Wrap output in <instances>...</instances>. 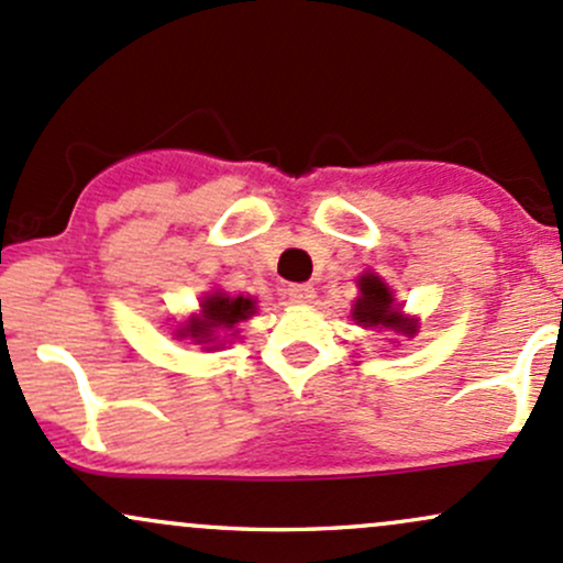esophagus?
Listing matches in <instances>:
<instances>
[{"label":"esophagus","mask_w":563,"mask_h":563,"mask_svg":"<svg viewBox=\"0 0 563 563\" xmlns=\"http://www.w3.org/2000/svg\"><path fill=\"white\" fill-rule=\"evenodd\" d=\"M287 295L292 302H300V306H306V302H311L316 298V289L311 284H289L287 287Z\"/></svg>","instance_id":"esophagus-1"}]
</instances>
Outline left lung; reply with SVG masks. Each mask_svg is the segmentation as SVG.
<instances>
[{
  "instance_id": "8db88e82",
  "label": "left lung",
  "mask_w": 563,
  "mask_h": 563,
  "mask_svg": "<svg viewBox=\"0 0 563 563\" xmlns=\"http://www.w3.org/2000/svg\"><path fill=\"white\" fill-rule=\"evenodd\" d=\"M351 319L358 327L369 330H394L412 338L418 332V319H407L401 313V306H396L394 292L380 276L362 274L358 276V298L353 302Z\"/></svg>"
}]
</instances>
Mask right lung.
Listing matches in <instances>:
<instances>
[{"label":"right lung","instance_id":"1","mask_svg":"<svg viewBox=\"0 0 563 563\" xmlns=\"http://www.w3.org/2000/svg\"><path fill=\"white\" fill-rule=\"evenodd\" d=\"M255 313V298L244 295H225L220 289L205 295L199 302V313L178 330V338L194 340L201 351H218L229 343V338L239 332V324Z\"/></svg>","mask_w":563,"mask_h":563}]
</instances>
